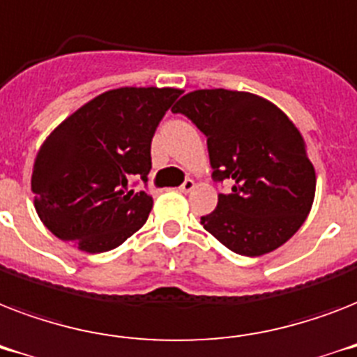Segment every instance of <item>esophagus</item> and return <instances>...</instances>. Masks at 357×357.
<instances>
[{
    "label": "esophagus",
    "instance_id": "obj_1",
    "mask_svg": "<svg viewBox=\"0 0 357 357\" xmlns=\"http://www.w3.org/2000/svg\"><path fill=\"white\" fill-rule=\"evenodd\" d=\"M195 187L196 183L192 179H185L183 183L179 185V190H181V192H190V190H195Z\"/></svg>",
    "mask_w": 357,
    "mask_h": 357
}]
</instances>
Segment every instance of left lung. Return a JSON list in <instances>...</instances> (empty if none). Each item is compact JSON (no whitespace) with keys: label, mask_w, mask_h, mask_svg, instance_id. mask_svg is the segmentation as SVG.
Returning a JSON list of instances; mask_svg holds the SVG:
<instances>
[{"label":"left lung","mask_w":357,"mask_h":357,"mask_svg":"<svg viewBox=\"0 0 357 357\" xmlns=\"http://www.w3.org/2000/svg\"><path fill=\"white\" fill-rule=\"evenodd\" d=\"M172 113L207 137L213 179H228L204 228L235 254H268L287 243L310 215L315 168L287 114L250 92L211 89L185 94Z\"/></svg>","instance_id":"1"}]
</instances>
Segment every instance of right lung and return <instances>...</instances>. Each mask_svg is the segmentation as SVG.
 <instances>
[{"label":"right lung","mask_w":357,"mask_h":357,"mask_svg":"<svg viewBox=\"0 0 357 357\" xmlns=\"http://www.w3.org/2000/svg\"><path fill=\"white\" fill-rule=\"evenodd\" d=\"M179 94L157 86L114 89L53 129L36 153L31 190L55 237L100 254L144 226L153 200L129 185L148 181L151 139Z\"/></svg>","instance_id":"add662e5"}]
</instances>
